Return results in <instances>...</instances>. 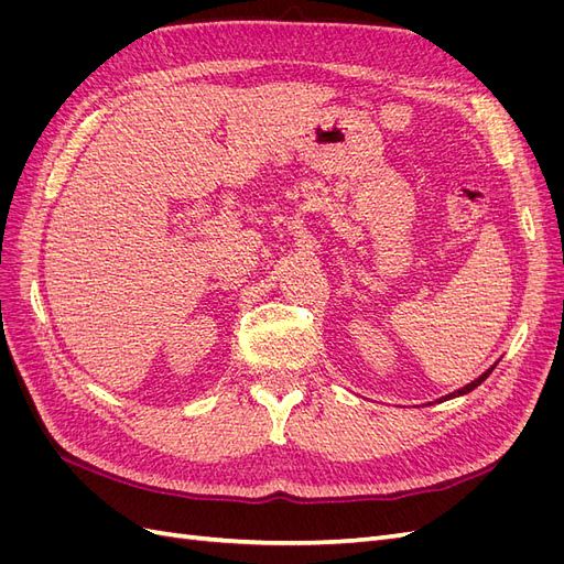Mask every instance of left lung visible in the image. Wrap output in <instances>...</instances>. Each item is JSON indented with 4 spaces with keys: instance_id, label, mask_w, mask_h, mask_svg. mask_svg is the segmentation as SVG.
Here are the masks:
<instances>
[{
    "instance_id": "1",
    "label": "left lung",
    "mask_w": 564,
    "mask_h": 564,
    "mask_svg": "<svg viewBox=\"0 0 564 564\" xmlns=\"http://www.w3.org/2000/svg\"><path fill=\"white\" fill-rule=\"evenodd\" d=\"M491 369H494V367H491ZM491 369H487V371H485V373H482V377H480V379H475V381H473V383H468V386H466V388H460V390H456V392H452V395H447V398H456V395H466V392H470V390H473V388H477V386H480V383H482V381H485V379H487V377H489V373H491ZM447 398H445V400H447Z\"/></svg>"
}]
</instances>
